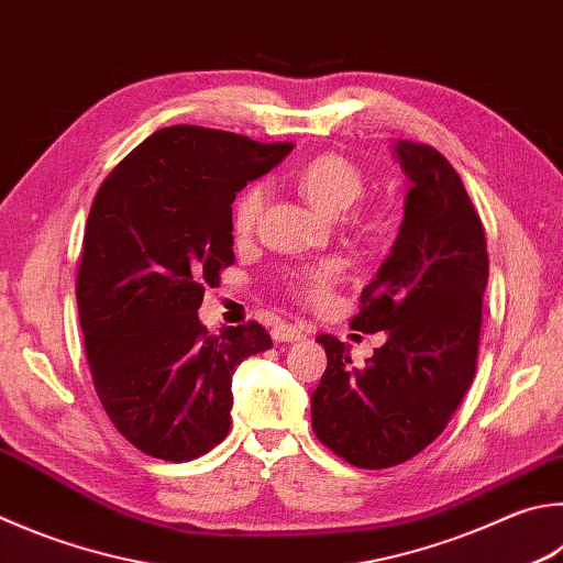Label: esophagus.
Listing matches in <instances>:
<instances>
[{
  "label": "esophagus",
  "instance_id": "1",
  "mask_svg": "<svg viewBox=\"0 0 563 563\" xmlns=\"http://www.w3.org/2000/svg\"><path fill=\"white\" fill-rule=\"evenodd\" d=\"M271 334H273V340H275V342H300L302 336H308V332H305L302 327H298V324H288V322L275 324L273 330H271Z\"/></svg>",
  "mask_w": 563,
  "mask_h": 563
}]
</instances>
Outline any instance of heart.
<instances>
[{"label":"heart","mask_w":563,"mask_h":563,"mask_svg":"<svg viewBox=\"0 0 563 563\" xmlns=\"http://www.w3.org/2000/svg\"><path fill=\"white\" fill-rule=\"evenodd\" d=\"M295 187L310 203L322 211H344L350 209L354 201H360L366 191V175L364 169L356 165L354 159L344 155H317L305 162V165L295 172ZM265 191L261 184H251V187L239 194V199L233 201L231 223L236 236L246 239L255 231L261 221ZM342 273V263L336 258H324L302 268L292 271L288 275V288L298 295V298L308 302H320L330 295L332 285L336 283Z\"/></svg>","instance_id":"obj_1"}]
</instances>
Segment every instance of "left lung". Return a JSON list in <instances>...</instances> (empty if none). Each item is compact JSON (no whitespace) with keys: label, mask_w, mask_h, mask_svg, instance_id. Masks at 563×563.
Returning <instances> with one entry per match:
<instances>
[{"label":"left lung","mask_w":563,"mask_h":563,"mask_svg":"<svg viewBox=\"0 0 563 563\" xmlns=\"http://www.w3.org/2000/svg\"><path fill=\"white\" fill-rule=\"evenodd\" d=\"M411 179L394 251L362 290L360 332H386L362 369L332 334L312 391V431L346 463L401 465L431 445L473 384L489 261L463 179L441 152L398 140Z\"/></svg>","instance_id":"left-lung-1"}]
</instances>
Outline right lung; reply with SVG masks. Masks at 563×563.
<instances>
[{"mask_svg": "<svg viewBox=\"0 0 563 563\" xmlns=\"http://www.w3.org/2000/svg\"><path fill=\"white\" fill-rule=\"evenodd\" d=\"M290 150L172 125L100 184L76 278L80 330L100 404L145 455L184 463L219 445L231 428L233 369L271 350L263 324L211 334L197 310L236 261V191Z\"/></svg>", "mask_w": 563, "mask_h": 563, "instance_id": "right-lung-1", "label": "right lung"}]
</instances>
